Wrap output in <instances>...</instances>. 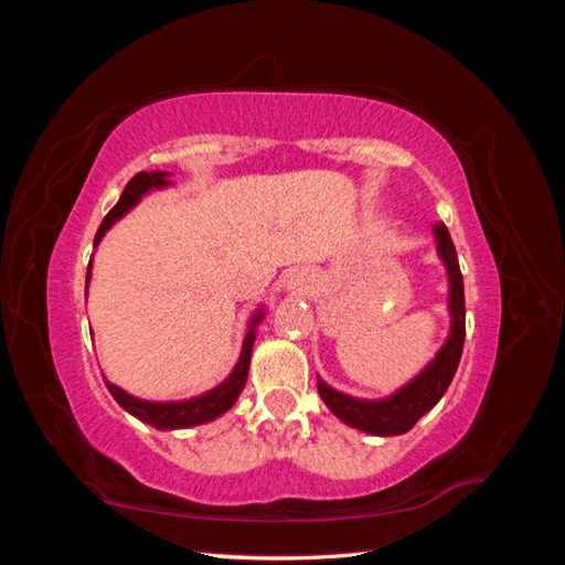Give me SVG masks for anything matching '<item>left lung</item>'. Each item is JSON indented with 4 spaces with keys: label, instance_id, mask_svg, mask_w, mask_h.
Listing matches in <instances>:
<instances>
[{
    "label": "left lung",
    "instance_id": "1",
    "mask_svg": "<svg viewBox=\"0 0 565 565\" xmlns=\"http://www.w3.org/2000/svg\"><path fill=\"white\" fill-rule=\"evenodd\" d=\"M436 243H438V256L448 268V280H450V337L443 349L436 353L434 361L426 365L417 377L407 386L398 388L393 396L382 401H361L347 396V393L334 391L324 382L318 380V393L332 413L347 422L353 429H361L372 436H398L413 429L422 415L429 413V409L443 398V393L448 391L461 349H465V280H461V270L457 262V252L452 245V237L448 228L438 224L434 228Z\"/></svg>",
    "mask_w": 565,
    "mask_h": 565
}]
</instances>
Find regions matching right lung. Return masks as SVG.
<instances>
[{"instance_id": "1", "label": "right lung", "mask_w": 565, "mask_h": 565, "mask_svg": "<svg viewBox=\"0 0 565 565\" xmlns=\"http://www.w3.org/2000/svg\"><path fill=\"white\" fill-rule=\"evenodd\" d=\"M167 172H139L136 174L127 185L122 195H119L115 207L106 214V218L100 221L98 233L94 237V247L100 243V237L106 235V231L115 224L119 216H125L136 202H139L148 191L152 188H164L169 185L167 181ZM92 276V262H89V270H87V282ZM262 311L256 313L249 322V332L245 337V344H243V353H241V361H237L235 370L228 374L226 382H221L216 388L202 393L198 398L191 401H174V403H150V401H141V398H134L131 393H127L125 388H119L110 382H106L108 391L113 393V398L122 405L129 415H134L136 419H141L150 426H156V429L162 431H172V429H188V426H198L204 422H212L218 415H224L226 409L233 407V403L241 396V391L245 388L247 382V372H249V358H252V347H254V330L256 324L262 320Z\"/></svg>"}]
</instances>
